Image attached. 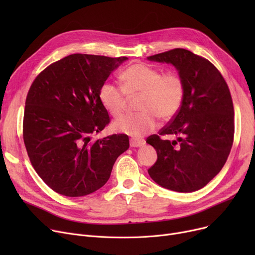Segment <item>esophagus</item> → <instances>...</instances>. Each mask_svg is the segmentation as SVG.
Returning <instances> with one entry per match:
<instances>
[{
    "instance_id": "obj_1",
    "label": "esophagus",
    "mask_w": 255,
    "mask_h": 255,
    "mask_svg": "<svg viewBox=\"0 0 255 255\" xmlns=\"http://www.w3.org/2000/svg\"><path fill=\"white\" fill-rule=\"evenodd\" d=\"M144 143V140L138 139V138H131L130 139V145L135 148V146H141Z\"/></svg>"
}]
</instances>
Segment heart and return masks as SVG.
Instances as JSON below:
<instances>
[{
	"mask_svg": "<svg viewBox=\"0 0 255 255\" xmlns=\"http://www.w3.org/2000/svg\"><path fill=\"white\" fill-rule=\"evenodd\" d=\"M120 77L122 87L112 82L102 84L99 90L101 104L114 118H119L126 110L127 95L140 94L137 101L140 112L117 120L114 123L116 130L141 137L156 128L157 118L168 122L181 110L185 83L178 72H161L150 65L133 64Z\"/></svg>",
	"mask_w": 255,
	"mask_h": 255,
	"instance_id": "heart-1",
	"label": "heart"
}]
</instances>
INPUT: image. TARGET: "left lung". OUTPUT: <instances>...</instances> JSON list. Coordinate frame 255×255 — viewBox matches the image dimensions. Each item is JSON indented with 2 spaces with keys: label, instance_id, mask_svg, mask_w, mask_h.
<instances>
[{
  "label": "left lung",
  "instance_id": "1",
  "mask_svg": "<svg viewBox=\"0 0 255 255\" xmlns=\"http://www.w3.org/2000/svg\"><path fill=\"white\" fill-rule=\"evenodd\" d=\"M170 63L185 83L181 110L170 122L146 138L157 152L148 169L160 186L178 192L205 187L222 169L234 142V104L220 71L190 50L175 48L148 58ZM176 135L170 142L161 136Z\"/></svg>",
  "mask_w": 255,
  "mask_h": 255
}]
</instances>
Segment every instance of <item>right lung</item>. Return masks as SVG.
Listing matches in <instances>:
<instances>
[{"instance_id":"add662e5","label":"right lung","mask_w":255,"mask_h":255,"mask_svg":"<svg viewBox=\"0 0 255 255\" xmlns=\"http://www.w3.org/2000/svg\"><path fill=\"white\" fill-rule=\"evenodd\" d=\"M126 57L74 53L47 66L25 99L22 137L38 176L65 196L88 195L109 181L128 135L92 139L111 122L99 90Z\"/></svg>"}]
</instances>
